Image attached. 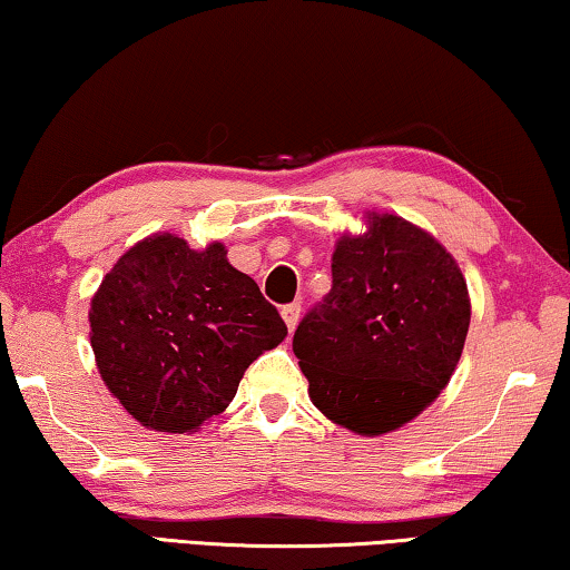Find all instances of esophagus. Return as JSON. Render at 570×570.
I'll list each match as a JSON object with an SVG mask.
<instances>
[{
    "mask_svg": "<svg viewBox=\"0 0 570 570\" xmlns=\"http://www.w3.org/2000/svg\"><path fill=\"white\" fill-rule=\"evenodd\" d=\"M283 318H285V324H287V328H293L298 326V321H301V303H287V305H283Z\"/></svg>",
    "mask_w": 570,
    "mask_h": 570,
    "instance_id": "1",
    "label": "esophagus"
}]
</instances>
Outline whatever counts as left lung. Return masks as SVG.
Here are the masks:
<instances>
[{"instance_id": "obj_1", "label": "left lung", "mask_w": 570, "mask_h": 570, "mask_svg": "<svg viewBox=\"0 0 570 570\" xmlns=\"http://www.w3.org/2000/svg\"><path fill=\"white\" fill-rule=\"evenodd\" d=\"M470 301L455 259L399 216L342 236L332 291L295 328L293 352L318 411L385 434L432 403L463 354Z\"/></svg>"}]
</instances>
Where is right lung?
<instances>
[{
  "label": "right lung",
  "mask_w": 570,
  "mask_h": 570,
  "mask_svg": "<svg viewBox=\"0 0 570 570\" xmlns=\"http://www.w3.org/2000/svg\"><path fill=\"white\" fill-rule=\"evenodd\" d=\"M102 381L156 432L197 429L234 401L244 370L287 326L226 249L151 236L107 272L89 311Z\"/></svg>",
  "instance_id": "obj_1"
}]
</instances>
